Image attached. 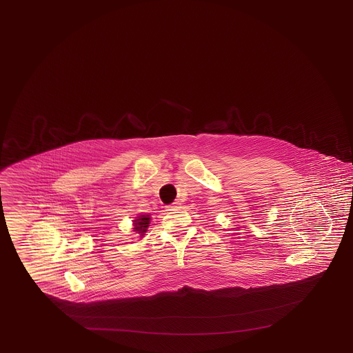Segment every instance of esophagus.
Segmentation results:
<instances>
[{"label":"esophagus","mask_w":353,"mask_h":353,"mask_svg":"<svg viewBox=\"0 0 353 353\" xmlns=\"http://www.w3.org/2000/svg\"><path fill=\"white\" fill-rule=\"evenodd\" d=\"M166 210H175L179 208V205H178V203H173V204H169V205H166Z\"/></svg>","instance_id":"esophagus-1"}]
</instances>
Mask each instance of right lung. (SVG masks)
I'll use <instances>...</instances> for the list:
<instances>
[{
	"instance_id": "obj_1",
	"label": "right lung",
	"mask_w": 353,
	"mask_h": 353,
	"mask_svg": "<svg viewBox=\"0 0 353 353\" xmlns=\"http://www.w3.org/2000/svg\"><path fill=\"white\" fill-rule=\"evenodd\" d=\"M149 223H150V216L149 214L140 216V217L136 218L135 221H134V231H136V233H139L140 236H143L145 232L148 231Z\"/></svg>"
}]
</instances>
